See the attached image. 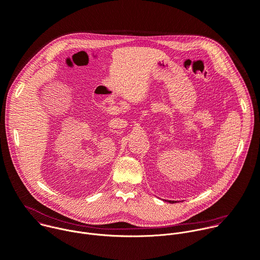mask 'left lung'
<instances>
[{
  "label": "left lung",
  "instance_id": "1",
  "mask_svg": "<svg viewBox=\"0 0 260 260\" xmlns=\"http://www.w3.org/2000/svg\"><path fill=\"white\" fill-rule=\"evenodd\" d=\"M168 202H169V203H175V201H170V200H169Z\"/></svg>",
  "mask_w": 260,
  "mask_h": 260
}]
</instances>
